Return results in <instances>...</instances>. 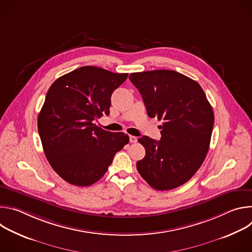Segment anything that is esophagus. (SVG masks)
Segmentation results:
<instances>
[{"instance_id": "esophagus-1", "label": "esophagus", "mask_w": 252, "mask_h": 252, "mask_svg": "<svg viewBox=\"0 0 252 252\" xmlns=\"http://www.w3.org/2000/svg\"><path fill=\"white\" fill-rule=\"evenodd\" d=\"M129 141H130L131 143H134V142L137 141V137H136V136H133V135H130V136H129Z\"/></svg>"}]
</instances>
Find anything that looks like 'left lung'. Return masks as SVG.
Wrapping results in <instances>:
<instances>
[{
	"label": "left lung",
	"instance_id": "obj_1",
	"mask_svg": "<svg viewBox=\"0 0 252 252\" xmlns=\"http://www.w3.org/2000/svg\"><path fill=\"white\" fill-rule=\"evenodd\" d=\"M150 118L162 122L160 140L138 138L146 157L136 162L141 177L155 189L169 190L189 182L205 159L214 115L201 87L175 70L133 73Z\"/></svg>",
	"mask_w": 252,
	"mask_h": 252
}]
</instances>
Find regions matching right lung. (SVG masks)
Instances as JSON below:
<instances>
[{"mask_svg": "<svg viewBox=\"0 0 252 252\" xmlns=\"http://www.w3.org/2000/svg\"><path fill=\"white\" fill-rule=\"evenodd\" d=\"M127 76L86 65L62 76L49 89L38 129L48 161L66 183L94 185L128 143L127 134L95 125L109 116L112 94Z\"/></svg>", "mask_w": 252, "mask_h": 252, "instance_id": "obj_1", "label": "right lung"}]
</instances>
